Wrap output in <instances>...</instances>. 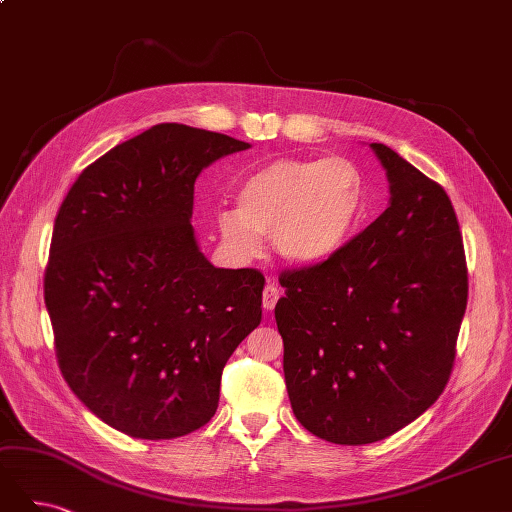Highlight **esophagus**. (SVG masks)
I'll return each instance as SVG.
<instances>
[{
    "mask_svg": "<svg viewBox=\"0 0 512 512\" xmlns=\"http://www.w3.org/2000/svg\"><path fill=\"white\" fill-rule=\"evenodd\" d=\"M280 297H282V290L275 284H267L265 292H262V307H265L267 312H271V309L277 305V301H280Z\"/></svg>",
    "mask_w": 512,
    "mask_h": 512,
    "instance_id": "1",
    "label": "esophagus"
}]
</instances>
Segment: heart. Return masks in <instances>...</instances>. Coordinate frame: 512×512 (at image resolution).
I'll return each mask as SVG.
<instances>
[{
  "label": "heart",
  "mask_w": 512,
  "mask_h": 512,
  "mask_svg": "<svg viewBox=\"0 0 512 512\" xmlns=\"http://www.w3.org/2000/svg\"><path fill=\"white\" fill-rule=\"evenodd\" d=\"M367 215V183L348 158H284L262 166L241 185L237 209L222 211L218 226L228 250L247 260L271 235L275 252L294 265H318L335 256Z\"/></svg>",
  "instance_id": "heart-1"
}]
</instances>
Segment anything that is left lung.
Wrapping results in <instances>:
<instances>
[{
	"instance_id": "left-lung-1",
	"label": "left lung",
	"mask_w": 512,
	"mask_h": 512,
	"mask_svg": "<svg viewBox=\"0 0 512 512\" xmlns=\"http://www.w3.org/2000/svg\"><path fill=\"white\" fill-rule=\"evenodd\" d=\"M371 149L391 205L335 256L282 271L275 305L294 416L348 446L389 438L442 395L468 305L451 198L391 147Z\"/></svg>"
}]
</instances>
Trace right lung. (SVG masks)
<instances>
[{
  "label": "right lung",
  "instance_id": "add662e5",
  "mask_svg": "<svg viewBox=\"0 0 512 512\" xmlns=\"http://www.w3.org/2000/svg\"><path fill=\"white\" fill-rule=\"evenodd\" d=\"M247 147L158 123L89 164L59 207L44 303L61 376L132 438L207 425L226 361L262 320L265 275L215 269L190 224L200 170Z\"/></svg>",
  "mask_w": 512,
  "mask_h": 512
}]
</instances>
